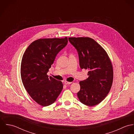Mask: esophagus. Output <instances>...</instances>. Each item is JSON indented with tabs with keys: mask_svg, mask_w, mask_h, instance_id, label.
<instances>
[{
	"mask_svg": "<svg viewBox=\"0 0 134 134\" xmlns=\"http://www.w3.org/2000/svg\"><path fill=\"white\" fill-rule=\"evenodd\" d=\"M72 83V82H69V81H64V83L65 85H70Z\"/></svg>",
	"mask_w": 134,
	"mask_h": 134,
	"instance_id": "esophagus-1",
	"label": "esophagus"
}]
</instances>
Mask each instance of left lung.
Returning <instances> with one entry per match:
<instances>
[{"mask_svg":"<svg viewBox=\"0 0 134 134\" xmlns=\"http://www.w3.org/2000/svg\"><path fill=\"white\" fill-rule=\"evenodd\" d=\"M76 49L81 69L89 70L88 78L79 82L77 96L82 104L93 106L100 103L110 91L113 82V67L105 49L93 38H69Z\"/></svg>","mask_w":134,"mask_h":134,"instance_id":"1","label":"left lung"}]
</instances>
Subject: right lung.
<instances>
[{
	"mask_svg": "<svg viewBox=\"0 0 134 134\" xmlns=\"http://www.w3.org/2000/svg\"><path fill=\"white\" fill-rule=\"evenodd\" d=\"M68 42L67 37L40 38L32 42L23 55L20 66L23 85L31 97L42 106L54 103L62 90V82L47 73Z\"/></svg>",
	"mask_w": 134,
	"mask_h": 134,
	"instance_id": "add662e5",
	"label": "right lung"
}]
</instances>
